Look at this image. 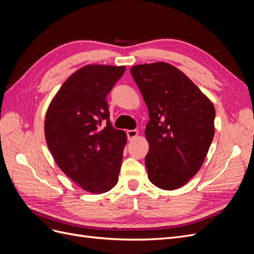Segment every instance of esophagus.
Listing matches in <instances>:
<instances>
[{
	"mask_svg": "<svg viewBox=\"0 0 254 254\" xmlns=\"http://www.w3.org/2000/svg\"><path fill=\"white\" fill-rule=\"evenodd\" d=\"M127 137H128V140H133V139H135V137L137 136V134H139V132H137V130H127Z\"/></svg>",
	"mask_w": 254,
	"mask_h": 254,
	"instance_id": "esophagus-1",
	"label": "esophagus"
}]
</instances>
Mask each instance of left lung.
I'll list each match as a JSON object with an SVG mask.
<instances>
[{
  "label": "left lung",
  "instance_id": "left-lung-1",
  "mask_svg": "<svg viewBox=\"0 0 254 254\" xmlns=\"http://www.w3.org/2000/svg\"><path fill=\"white\" fill-rule=\"evenodd\" d=\"M132 77L148 108L145 128L148 179L177 190L198 173L214 137L213 103L188 76L167 63L137 64Z\"/></svg>",
  "mask_w": 254,
  "mask_h": 254
}]
</instances>
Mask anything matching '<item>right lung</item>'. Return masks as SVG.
Masks as SVG:
<instances>
[{"label":"right lung","mask_w":254,"mask_h":254,"mask_svg":"<svg viewBox=\"0 0 254 254\" xmlns=\"http://www.w3.org/2000/svg\"><path fill=\"white\" fill-rule=\"evenodd\" d=\"M125 70L80 67L64 82L45 114V140L54 160L89 193H106L119 181L127 136L112 127L106 97Z\"/></svg>","instance_id":"add662e5"}]
</instances>
